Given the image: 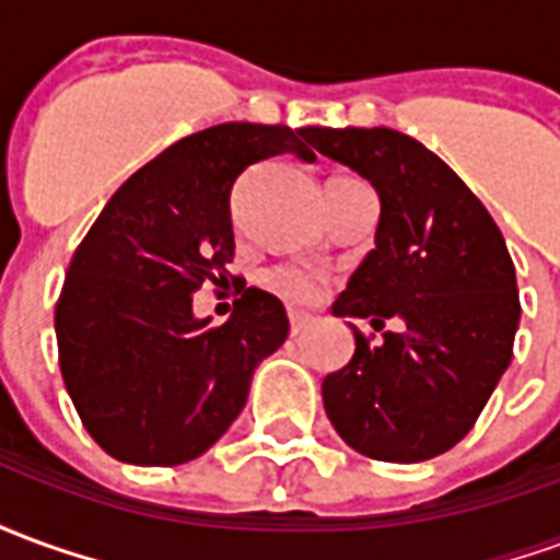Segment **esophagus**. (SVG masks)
I'll list each match as a JSON object with an SVG mask.
<instances>
[{"label":"esophagus","instance_id":"34e87169","mask_svg":"<svg viewBox=\"0 0 560 560\" xmlns=\"http://www.w3.org/2000/svg\"><path fill=\"white\" fill-rule=\"evenodd\" d=\"M308 327H312V317L300 315V312H291V336H303Z\"/></svg>","mask_w":560,"mask_h":560}]
</instances>
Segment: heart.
I'll list each match as a JSON object with an SVG mask.
<instances>
[{
  "mask_svg": "<svg viewBox=\"0 0 560 560\" xmlns=\"http://www.w3.org/2000/svg\"><path fill=\"white\" fill-rule=\"evenodd\" d=\"M267 288L272 293H279L281 300H288V303L305 305L320 293V279L315 272H305V269L276 267L267 272Z\"/></svg>",
  "mask_w": 560,
  "mask_h": 560,
  "instance_id": "1",
  "label": "heart"
}]
</instances>
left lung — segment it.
Wrapping results in <instances>:
<instances>
[{
	"label": "left lung",
	"instance_id": "left-lung-1",
	"mask_svg": "<svg viewBox=\"0 0 560 560\" xmlns=\"http://www.w3.org/2000/svg\"><path fill=\"white\" fill-rule=\"evenodd\" d=\"M312 147L357 171L381 197L375 248L332 303L336 317L399 329L365 339L324 377L341 441L381 462H425L474 429L513 360L516 269L492 215L468 185L393 128H303Z\"/></svg>",
	"mask_w": 560,
	"mask_h": 560
}]
</instances>
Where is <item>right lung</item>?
<instances>
[{
	"instance_id": "add662e5",
	"label": "right lung",
	"mask_w": 560,
	"mask_h": 560,
	"mask_svg": "<svg viewBox=\"0 0 560 560\" xmlns=\"http://www.w3.org/2000/svg\"><path fill=\"white\" fill-rule=\"evenodd\" d=\"M281 152L315 161L303 128L224 122L176 140L119 185L71 257L59 369L86 432L119 462L203 456L288 339L284 305L257 288H243L221 327L191 308L203 281H228L240 173Z\"/></svg>"
}]
</instances>
